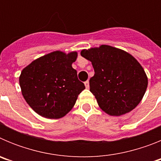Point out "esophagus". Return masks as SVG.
<instances>
[{
    "label": "esophagus",
    "mask_w": 161,
    "mask_h": 161,
    "mask_svg": "<svg viewBox=\"0 0 161 161\" xmlns=\"http://www.w3.org/2000/svg\"><path fill=\"white\" fill-rule=\"evenodd\" d=\"M85 87H86V89H89V80H86V81L85 82Z\"/></svg>",
    "instance_id": "34e87169"
}]
</instances>
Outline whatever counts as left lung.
Listing matches in <instances>:
<instances>
[{"mask_svg":"<svg viewBox=\"0 0 161 161\" xmlns=\"http://www.w3.org/2000/svg\"><path fill=\"white\" fill-rule=\"evenodd\" d=\"M80 55L92 62L95 73L89 80L90 92L103 111L120 116L138 106L147 89V77L131 55L108 45L82 50Z\"/></svg>","mask_w":161,"mask_h":161,"instance_id":"left-lung-1","label":"left lung"}]
</instances>
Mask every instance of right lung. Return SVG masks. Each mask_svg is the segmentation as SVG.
Instances as JSON below:
<instances>
[{"label":"right lung","mask_w":161,"mask_h":161,"mask_svg":"<svg viewBox=\"0 0 161 161\" xmlns=\"http://www.w3.org/2000/svg\"><path fill=\"white\" fill-rule=\"evenodd\" d=\"M76 52H52L35 59L24 68L19 77L25 102L37 114L47 119H60L73 107L85 89L72 67Z\"/></svg>","instance_id":"add662e5"}]
</instances>
